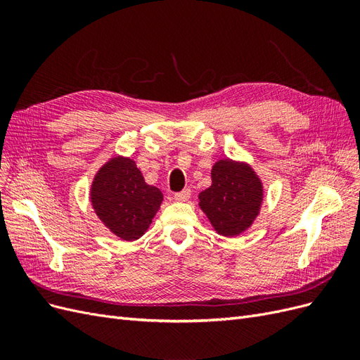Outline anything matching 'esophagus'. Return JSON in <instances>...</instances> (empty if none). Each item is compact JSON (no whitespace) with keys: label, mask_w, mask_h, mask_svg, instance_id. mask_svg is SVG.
I'll return each mask as SVG.
<instances>
[{"label":"esophagus","mask_w":360,"mask_h":360,"mask_svg":"<svg viewBox=\"0 0 360 360\" xmlns=\"http://www.w3.org/2000/svg\"><path fill=\"white\" fill-rule=\"evenodd\" d=\"M191 198V189H183L181 192L174 193V200L177 202H184Z\"/></svg>","instance_id":"1"}]
</instances>
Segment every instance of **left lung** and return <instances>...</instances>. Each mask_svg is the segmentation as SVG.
<instances>
[{"label": "left lung", "mask_w": 360, "mask_h": 360, "mask_svg": "<svg viewBox=\"0 0 360 360\" xmlns=\"http://www.w3.org/2000/svg\"><path fill=\"white\" fill-rule=\"evenodd\" d=\"M198 205L217 234L236 237L252 226L264 200L263 181L246 162L219 159L212 167V186Z\"/></svg>", "instance_id": "1"}]
</instances>
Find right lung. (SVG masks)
Returning a JSON list of instances; mask_svg holds the SVG:
<instances>
[{"mask_svg": "<svg viewBox=\"0 0 360 360\" xmlns=\"http://www.w3.org/2000/svg\"><path fill=\"white\" fill-rule=\"evenodd\" d=\"M90 201L108 230L122 240L134 242L148 230L163 193L146 183L134 159L114 156L94 174Z\"/></svg>", "mask_w": 360, "mask_h": 360, "instance_id": "right-lung-1", "label": "right lung"}]
</instances>
